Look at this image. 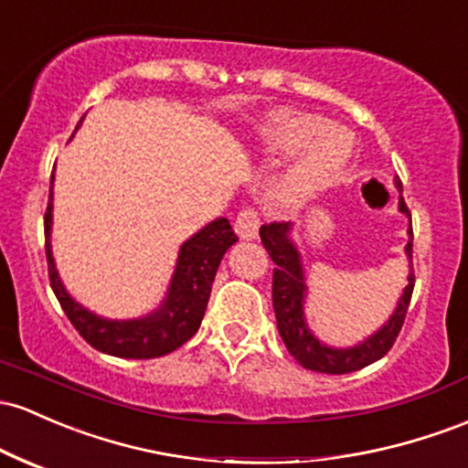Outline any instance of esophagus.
Returning a JSON list of instances; mask_svg holds the SVG:
<instances>
[{
  "instance_id": "obj_1",
  "label": "esophagus",
  "mask_w": 468,
  "mask_h": 468,
  "mask_svg": "<svg viewBox=\"0 0 468 468\" xmlns=\"http://www.w3.org/2000/svg\"><path fill=\"white\" fill-rule=\"evenodd\" d=\"M260 229V215L253 207H244L238 213V219H235V230L242 239H255L258 238Z\"/></svg>"
}]
</instances>
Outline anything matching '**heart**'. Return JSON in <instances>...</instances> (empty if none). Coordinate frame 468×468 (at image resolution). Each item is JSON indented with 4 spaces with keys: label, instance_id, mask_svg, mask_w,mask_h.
Listing matches in <instances>:
<instances>
[{
    "label": "heart",
    "instance_id": "obj_1",
    "mask_svg": "<svg viewBox=\"0 0 468 468\" xmlns=\"http://www.w3.org/2000/svg\"><path fill=\"white\" fill-rule=\"evenodd\" d=\"M261 148L269 157L295 155V162L275 179L271 199L277 208L295 210L333 184L351 157V137L326 120L304 111L269 112L260 126Z\"/></svg>",
    "mask_w": 468,
    "mask_h": 468
}]
</instances>
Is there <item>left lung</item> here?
I'll list each match as a JSON object with an SVG mask.
<instances>
[{
    "instance_id": "obj_1",
    "label": "left lung",
    "mask_w": 468,
    "mask_h": 468,
    "mask_svg": "<svg viewBox=\"0 0 468 468\" xmlns=\"http://www.w3.org/2000/svg\"><path fill=\"white\" fill-rule=\"evenodd\" d=\"M398 188L402 191V184L398 182ZM399 210L409 213L407 202L399 197ZM289 222H271L260 229V238L264 249L269 250L271 260H273V311L277 320V331H280L282 340L286 348L297 362L304 368L315 373H328V376H344V373L359 371V368L368 367V364L378 362L379 357L387 356L391 346L398 340L399 331H402L404 317H407L410 295H413L415 275H413V226L409 229V244L407 255L410 260V273L409 284L404 289L402 297L398 302V309L391 315L376 335L353 348H331L324 346L320 340L313 337L304 322V297L306 284L304 273H302L300 255H297L295 246L289 239Z\"/></svg>"
}]
</instances>
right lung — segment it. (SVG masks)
I'll return each instance as SVG.
<instances>
[{
  "label": "right lung",
  "instance_id": "right-lung-1",
  "mask_svg": "<svg viewBox=\"0 0 468 468\" xmlns=\"http://www.w3.org/2000/svg\"><path fill=\"white\" fill-rule=\"evenodd\" d=\"M53 188L48 193V207L44 215L46 235V260H48L50 289L59 300L61 309L75 331L101 353L128 359L162 357L166 353L186 344L197 333L207 311L210 284H213L218 266L224 253L238 242L233 226L229 219H215L195 233L188 242L182 244L177 258L176 275L171 280L166 300L155 313L142 320H101L80 306L61 286L53 253H50V224H53Z\"/></svg>",
  "mask_w": 468,
  "mask_h": 468
}]
</instances>
